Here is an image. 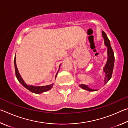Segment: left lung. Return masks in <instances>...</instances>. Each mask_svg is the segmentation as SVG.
<instances>
[{"label": "left lung", "instance_id": "left-lung-1", "mask_svg": "<svg viewBox=\"0 0 128 128\" xmlns=\"http://www.w3.org/2000/svg\"><path fill=\"white\" fill-rule=\"evenodd\" d=\"M102 35L103 37L104 40V43L105 45L107 47V54L108 55V60L106 63V66L104 68V71L106 76L104 78V84H106L108 81L111 79L112 75V72H113V69H114V53L112 50L111 44H110V41L109 39L108 38L107 35L105 33V32L104 31H102ZM80 87L84 88L86 90L90 91V92H94V91H96V90H92L88 86L85 85H80Z\"/></svg>", "mask_w": 128, "mask_h": 128}]
</instances>
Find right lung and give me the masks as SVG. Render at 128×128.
Listing matches in <instances>:
<instances>
[{"mask_svg": "<svg viewBox=\"0 0 128 128\" xmlns=\"http://www.w3.org/2000/svg\"><path fill=\"white\" fill-rule=\"evenodd\" d=\"M14 68H15V73H16V76L17 77V80H18V81L20 82L25 88H26L28 90H29L31 92L36 93V94H40V93L47 92V91L50 90L51 88H52L53 84H52V85H50L44 86H34L32 85L29 86L26 85L25 82L24 81V80H22V78H21L20 74H19L18 73V69H17L16 63V55H15L14 59ZM56 76H57V74L56 75Z\"/></svg>", "mask_w": 128, "mask_h": 128, "instance_id": "right-lung-1", "label": "right lung"}]
</instances>
